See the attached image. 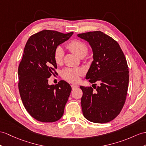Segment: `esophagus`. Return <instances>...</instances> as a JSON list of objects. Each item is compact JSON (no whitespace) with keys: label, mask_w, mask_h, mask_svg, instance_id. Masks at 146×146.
I'll use <instances>...</instances> for the list:
<instances>
[{"label":"esophagus","mask_w":146,"mask_h":146,"mask_svg":"<svg viewBox=\"0 0 146 146\" xmlns=\"http://www.w3.org/2000/svg\"><path fill=\"white\" fill-rule=\"evenodd\" d=\"M71 87H72V88L74 90V89H75V88H78V85H76V84H72L71 85Z\"/></svg>","instance_id":"esophagus-1"}]
</instances>
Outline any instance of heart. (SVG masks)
Listing matches in <instances>:
<instances>
[{"label":"heart","mask_w":146,"mask_h":146,"mask_svg":"<svg viewBox=\"0 0 146 146\" xmlns=\"http://www.w3.org/2000/svg\"><path fill=\"white\" fill-rule=\"evenodd\" d=\"M67 48L79 58H84L87 54L88 51V46L84 42L79 40H73L69 42L66 45ZM64 51L63 49L58 46L54 51V59L55 62L58 65H61L63 62ZM83 75V71L80 69L67 68L64 69L61 73L63 79L69 82H77L79 80V77Z\"/></svg>","instance_id":"obj_1"}]
</instances>
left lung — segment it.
Wrapping results in <instances>:
<instances>
[{"mask_svg":"<svg viewBox=\"0 0 146 146\" xmlns=\"http://www.w3.org/2000/svg\"><path fill=\"white\" fill-rule=\"evenodd\" d=\"M77 36L89 42L94 61L86 79L92 87L83 92L81 106L84 117L91 122L106 123L118 116L125 104L129 83L128 66L119 44L100 31H88ZM96 82L100 83L96 87Z\"/></svg>","mask_w":146,"mask_h":146,"instance_id":"obj_1","label":"left lung"}]
</instances>
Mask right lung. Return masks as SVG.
<instances>
[{
    "mask_svg": "<svg viewBox=\"0 0 146 146\" xmlns=\"http://www.w3.org/2000/svg\"><path fill=\"white\" fill-rule=\"evenodd\" d=\"M44 30L28 39L18 69L19 90L25 108L33 118L44 123L55 122L63 115L70 94L64 80L48 85V78L56 74L54 51L72 35Z\"/></svg>",
    "mask_w": 146,
    "mask_h": 146,
    "instance_id": "1",
    "label": "right lung"
}]
</instances>
